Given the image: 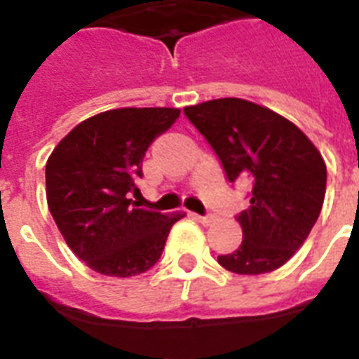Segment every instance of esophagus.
Instances as JSON below:
<instances>
[{
	"instance_id": "1",
	"label": "esophagus",
	"mask_w": 359,
	"mask_h": 359,
	"mask_svg": "<svg viewBox=\"0 0 359 359\" xmlns=\"http://www.w3.org/2000/svg\"><path fill=\"white\" fill-rule=\"evenodd\" d=\"M191 216H194V218H196L197 222H201L203 225H208V224H210V222H212V216H210V214H207V216H199V214H191Z\"/></svg>"
}]
</instances>
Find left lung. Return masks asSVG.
<instances>
[{"label": "left lung", "mask_w": 359, "mask_h": 359, "mask_svg": "<svg viewBox=\"0 0 359 359\" xmlns=\"http://www.w3.org/2000/svg\"><path fill=\"white\" fill-rule=\"evenodd\" d=\"M184 115L218 154L229 182H253L238 214L242 244L218 262L259 276L283 266L311 233L326 194V163L296 124L242 98L188 106Z\"/></svg>", "instance_id": "1"}]
</instances>
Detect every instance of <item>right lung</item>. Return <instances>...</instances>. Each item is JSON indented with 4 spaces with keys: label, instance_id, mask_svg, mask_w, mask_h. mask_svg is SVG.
Here are the masks:
<instances>
[{
    "label": "right lung",
    "instance_id": "obj_1",
    "mask_svg": "<svg viewBox=\"0 0 359 359\" xmlns=\"http://www.w3.org/2000/svg\"><path fill=\"white\" fill-rule=\"evenodd\" d=\"M175 108H119L93 115L59 141L46 162V199L65 242L95 272L130 278L156 264L184 214L135 208L141 162L179 119Z\"/></svg>",
    "mask_w": 359,
    "mask_h": 359
}]
</instances>
